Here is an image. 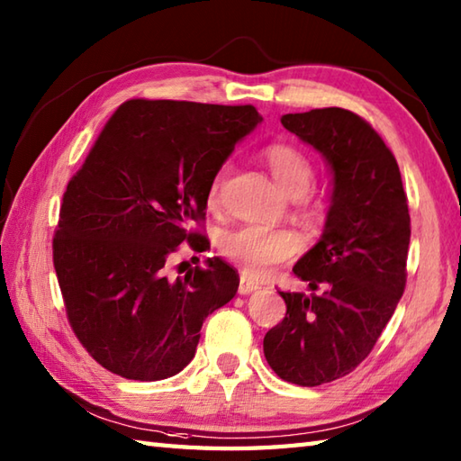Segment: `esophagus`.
I'll use <instances>...</instances> for the list:
<instances>
[{"label":"esophagus","mask_w":461,"mask_h":461,"mask_svg":"<svg viewBox=\"0 0 461 461\" xmlns=\"http://www.w3.org/2000/svg\"><path fill=\"white\" fill-rule=\"evenodd\" d=\"M258 289H259V283L256 279L248 277L246 273H241V277H240V293H241V295H248V293H253Z\"/></svg>","instance_id":"34e87169"}]
</instances>
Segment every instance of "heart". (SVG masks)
Returning <instances> with one entry per match:
<instances>
[{"label":"heart","mask_w":461,"mask_h":461,"mask_svg":"<svg viewBox=\"0 0 461 461\" xmlns=\"http://www.w3.org/2000/svg\"><path fill=\"white\" fill-rule=\"evenodd\" d=\"M263 160L269 166L273 178L277 180L281 188L295 195V198L305 194L312 178H315L312 160L301 149L289 142H273L266 146ZM230 170L231 164L225 162L215 172L208 190L210 203H218ZM218 246L225 258L238 263L240 267L251 273V276H267L281 263L297 256L303 249V240L293 230H271L263 228V225L248 223L223 231Z\"/></svg>","instance_id":"obj_1"}]
</instances>
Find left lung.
Instances as JSON below:
<instances>
[{
    "instance_id": "1",
    "label": "left lung",
    "mask_w": 461,
    "mask_h": 461,
    "mask_svg": "<svg viewBox=\"0 0 461 461\" xmlns=\"http://www.w3.org/2000/svg\"><path fill=\"white\" fill-rule=\"evenodd\" d=\"M281 124L325 156L332 200L321 241L293 267L317 293L279 291L287 312L263 352L279 378L321 386L350 375L394 315L406 287L408 198L393 150L362 116L329 106Z\"/></svg>"
}]
</instances>
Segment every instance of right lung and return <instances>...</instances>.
<instances>
[{"label": "right lung", "instance_id": "obj_1", "mask_svg": "<svg viewBox=\"0 0 461 461\" xmlns=\"http://www.w3.org/2000/svg\"><path fill=\"white\" fill-rule=\"evenodd\" d=\"M261 122L251 104L131 99L106 121L67 184L53 266L67 319L86 352L129 380L178 375L205 317L240 276L220 258L170 279L166 261L203 231L208 190L233 146Z\"/></svg>", "mask_w": 461, "mask_h": 461}]
</instances>
